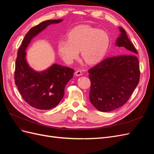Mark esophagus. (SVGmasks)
<instances>
[{
	"mask_svg": "<svg viewBox=\"0 0 154 154\" xmlns=\"http://www.w3.org/2000/svg\"><path fill=\"white\" fill-rule=\"evenodd\" d=\"M75 75L76 76H82V71H80V70H77V71H76L75 72Z\"/></svg>",
	"mask_w": 154,
	"mask_h": 154,
	"instance_id": "esophagus-1",
	"label": "esophagus"
}]
</instances>
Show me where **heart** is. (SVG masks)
<instances>
[{
	"label": "heart",
	"mask_w": 154,
	"mask_h": 154,
	"mask_svg": "<svg viewBox=\"0 0 154 154\" xmlns=\"http://www.w3.org/2000/svg\"><path fill=\"white\" fill-rule=\"evenodd\" d=\"M109 45V37L104 31L88 26L75 27L68 34V40H60L58 51L67 63H72L81 51L82 57L87 63L100 61L103 58Z\"/></svg>",
	"instance_id": "1"
}]
</instances>
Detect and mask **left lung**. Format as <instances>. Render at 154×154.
<instances>
[{
  "mask_svg": "<svg viewBox=\"0 0 154 154\" xmlns=\"http://www.w3.org/2000/svg\"><path fill=\"white\" fill-rule=\"evenodd\" d=\"M119 29L121 35L116 45L127 54L105 58L88 71L91 83L89 99L101 112H110L125 105L139 82L137 51L125 30Z\"/></svg>",
  "mask_w": 154,
  "mask_h": 154,
  "instance_id": "obj_1",
  "label": "left lung"
}]
</instances>
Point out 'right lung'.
Instances as JSON below:
<instances>
[{
	"label": "right lung",
	"instance_id": "add662e5",
	"mask_svg": "<svg viewBox=\"0 0 154 154\" xmlns=\"http://www.w3.org/2000/svg\"><path fill=\"white\" fill-rule=\"evenodd\" d=\"M62 20H49L40 23L27 32L18 49L15 62V82L23 99L37 109L48 110L59 104L64 96L65 87L73 77L71 68L54 64L42 72L32 70L26 60V49L31 40L46 27Z\"/></svg>",
	"mask_w": 154,
	"mask_h": 154
}]
</instances>
